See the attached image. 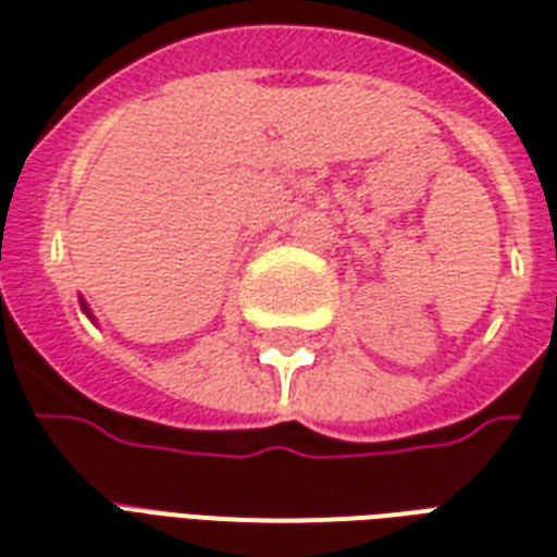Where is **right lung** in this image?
Here are the masks:
<instances>
[{
    "mask_svg": "<svg viewBox=\"0 0 557 557\" xmlns=\"http://www.w3.org/2000/svg\"><path fill=\"white\" fill-rule=\"evenodd\" d=\"M81 309H83V312H86V318H89V321H91V323H95V314H91L89 304H86V300H83V297H81Z\"/></svg>",
    "mask_w": 557,
    "mask_h": 557,
    "instance_id": "right-lung-1",
    "label": "right lung"
}]
</instances>
